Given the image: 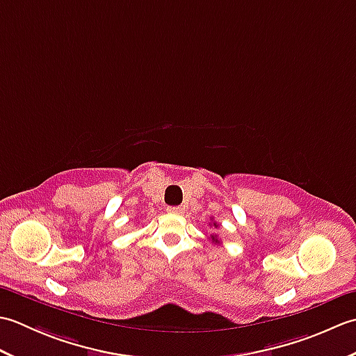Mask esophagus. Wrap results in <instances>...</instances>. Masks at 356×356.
<instances>
[{
  "label": "esophagus",
  "instance_id": "34e87169",
  "mask_svg": "<svg viewBox=\"0 0 356 356\" xmlns=\"http://www.w3.org/2000/svg\"><path fill=\"white\" fill-rule=\"evenodd\" d=\"M168 213H171V214H184L185 213V208H182V207H168Z\"/></svg>",
  "mask_w": 356,
  "mask_h": 356
}]
</instances>
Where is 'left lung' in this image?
Returning <instances> with one entry per match:
<instances>
[{
  "instance_id": "1",
  "label": "left lung",
  "mask_w": 356,
  "mask_h": 356,
  "mask_svg": "<svg viewBox=\"0 0 356 356\" xmlns=\"http://www.w3.org/2000/svg\"><path fill=\"white\" fill-rule=\"evenodd\" d=\"M213 226H216V228H218V225H217L216 222L213 223ZM211 240H213L214 243H218V237H217V234H216V236H214V234H213V236H211Z\"/></svg>"
}]
</instances>
